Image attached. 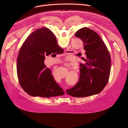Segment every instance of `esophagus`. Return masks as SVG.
I'll use <instances>...</instances> for the list:
<instances>
[{"label": "esophagus", "instance_id": "esophagus-1", "mask_svg": "<svg viewBox=\"0 0 128 128\" xmlns=\"http://www.w3.org/2000/svg\"><path fill=\"white\" fill-rule=\"evenodd\" d=\"M67 64H68V63H66V65H67ZM63 90H64V92H65V93H66V89H65V88H64V89H63Z\"/></svg>", "mask_w": 128, "mask_h": 128}]
</instances>
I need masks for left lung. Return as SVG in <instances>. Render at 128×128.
Returning <instances> with one entry per match:
<instances>
[{
	"instance_id": "8db88e82",
	"label": "left lung",
	"mask_w": 128,
	"mask_h": 128,
	"mask_svg": "<svg viewBox=\"0 0 128 128\" xmlns=\"http://www.w3.org/2000/svg\"><path fill=\"white\" fill-rule=\"evenodd\" d=\"M82 39L86 56L82 58L84 63L80 64L78 82L66 93L74 97L84 98L101 92L108 82L111 68L110 56L98 34L84 28L75 34Z\"/></svg>"
}]
</instances>
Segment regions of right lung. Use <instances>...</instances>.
I'll return each mask as SVG.
<instances>
[{"label": "right lung", "mask_w": 128, "mask_h": 128, "mask_svg": "<svg viewBox=\"0 0 128 128\" xmlns=\"http://www.w3.org/2000/svg\"><path fill=\"white\" fill-rule=\"evenodd\" d=\"M60 48L56 36L46 28L31 33L23 44L17 59V75L20 85L28 94L43 98L64 94L44 63L46 56Z\"/></svg>", "instance_id": "add662e5"}]
</instances>
